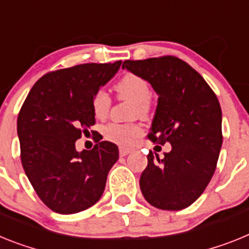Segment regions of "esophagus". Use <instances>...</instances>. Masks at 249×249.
Instances as JSON below:
<instances>
[{
    "instance_id": "34e87169",
    "label": "esophagus",
    "mask_w": 249,
    "mask_h": 249,
    "mask_svg": "<svg viewBox=\"0 0 249 249\" xmlns=\"http://www.w3.org/2000/svg\"><path fill=\"white\" fill-rule=\"evenodd\" d=\"M129 153H131V149L124 148V146H120V148H119V154L122 155V157H125V155H127Z\"/></svg>"
}]
</instances>
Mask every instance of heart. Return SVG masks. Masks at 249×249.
<instances>
[{
  "label": "heart",
  "mask_w": 249,
  "mask_h": 249,
  "mask_svg": "<svg viewBox=\"0 0 249 249\" xmlns=\"http://www.w3.org/2000/svg\"><path fill=\"white\" fill-rule=\"evenodd\" d=\"M116 91L123 99L134 101V115H145L150 109V85L145 79L137 73H126L116 83ZM111 107V98L105 90H98L92 96L91 109L95 118L105 119ZM104 137L111 142L122 146H131L135 144L138 138L144 133V127L138 123L119 124L110 123L104 127Z\"/></svg>",
  "instance_id": "obj_1"
}]
</instances>
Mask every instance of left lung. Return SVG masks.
<instances>
[{
  "label": "left lung",
  "instance_id": "1",
  "mask_svg": "<svg viewBox=\"0 0 249 249\" xmlns=\"http://www.w3.org/2000/svg\"><path fill=\"white\" fill-rule=\"evenodd\" d=\"M125 68L148 80L159 95L148 138L172 145L158 161L149 151L139 181L142 196L163 211L187 208L202 196L217 168L223 142L217 95L199 72L176 56L126 60Z\"/></svg>",
  "mask_w": 249,
  "mask_h": 249
}]
</instances>
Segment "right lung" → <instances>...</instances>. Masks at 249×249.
<instances>
[{
    "mask_svg": "<svg viewBox=\"0 0 249 249\" xmlns=\"http://www.w3.org/2000/svg\"><path fill=\"white\" fill-rule=\"evenodd\" d=\"M122 61L50 71L36 81L17 118L23 170L44 204L60 214L85 211L100 199L119 149L100 142L77 153L75 142L95 124L91 100ZM94 134V131H91Z\"/></svg>",
    "mask_w": 249,
    "mask_h": 249,
    "instance_id": "right-lung-1",
    "label": "right lung"
}]
</instances>
